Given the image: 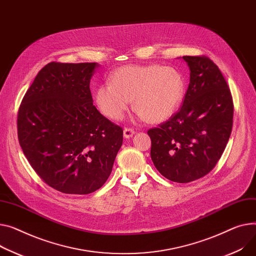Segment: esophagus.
<instances>
[{"label": "esophagus", "instance_id": "esophagus-1", "mask_svg": "<svg viewBox=\"0 0 256 256\" xmlns=\"http://www.w3.org/2000/svg\"><path fill=\"white\" fill-rule=\"evenodd\" d=\"M134 134V130L132 128H126L124 130V138H126V139L132 137Z\"/></svg>", "mask_w": 256, "mask_h": 256}]
</instances>
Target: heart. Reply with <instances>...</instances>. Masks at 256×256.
<instances>
[{"mask_svg": "<svg viewBox=\"0 0 256 256\" xmlns=\"http://www.w3.org/2000/svg\"><path fill=\"white\" fill-rule=\"evenodd\" d=\"M184 79L172 66H124L100 84L96 102L104 115L118 120L134 98V108L149 122H160L171 116L184 96Z\"/></svg>", "mask_w": 256, "mask_h": 256, "instance_id": "heart-1", "label": "heart"}]
</instances>
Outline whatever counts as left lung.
I'll use <instances>...</instances> for the list:
<instances>
[{"mask_svg": "<svg viewBox=\"0 0 256 256\" xmlns=\"http://www.w3.org/2000/svg\"><path fill=\"white\" fill-rule=\"evenodd\" d=\"M190 80L180 110L148 130L151 160L166 179L188 183L211 172L226 147L234 103L219 68L206 56H183Z\"/></svg>", "mask_w": 256, "mask_h": 256, "instance_id": "left-lung-1", "label": "left lung"}]
</instances>
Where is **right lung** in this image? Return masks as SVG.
I'll return each instance as SVG.
<instances>
[{
    "label": "right lung",
    "instance_id": "obj_1",
    "mask_svg": "<svg viewBox=\"0 0 256 256\" xmlns=\"http://www.w3.org/2000/svg\"><path fill=\"white\" fill-rule=\"evenodd\" d=\"M98 66L47 64L18 109L24 154L37 175L62 194H88L100 188L122 145V128L92 104L90 83Z\"/></svg>",
    "mask_w": 256,
    "mask_h": 256
}]
</instances>
